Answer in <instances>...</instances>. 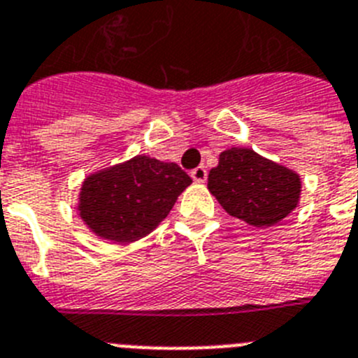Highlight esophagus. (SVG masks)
Wrapping results in <instances>:
<instances>
[{
    "label": "esophagus",
    "mask_w": 358,
    "mask_h": 358,
    "mask_svg": "<svg viewBox=\"0 0 358 358\" xmlns=\"http://www.w3.org/2000/svg\"><path fill=\"white\" fill-rule=\"evenodd\" d=\"M191 176H192V180H194V182L203 183L205 180H207V167H205V166L196 167V169H192V171H191Z\"/></svg>",
    "instance_id": "obj_1"
}]
</instances>
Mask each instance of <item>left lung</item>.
<instances>
[{"label":"left lung","mask_w":358,"mask_h":358,"mask_svg":"<svg viewBox=\"0 0 358 358\" xmlns=\"http://www.w3.org/2000/svg\"><path fill=\"white\" fill-rule=\"evenodd\" d=\"M208 191L228 214L264 228L280 223L298 207L301 178L250 148H230L208 173Z\"/></svg>","instance_id":"8db88e82"}]
</instances>
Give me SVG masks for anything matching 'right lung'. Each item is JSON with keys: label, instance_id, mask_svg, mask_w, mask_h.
Wrapping results in <instances>:
<instances>
[{"label": "right lung", "instance_id": "add662e5", "mask_svg": "<svg viewBox=\"0 0 358 358\" xmlns=\"http://www.w3.org/2000/svg\"><path fill=\"white\" fill-rule=\"evenodd\" d=\"M191 183L178 164L137 155L83 180L80 217L101 239L134 243L162 223Z\"/></svg>", "mask_w": 358, "mask_h": 358}]
</instances>
